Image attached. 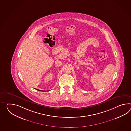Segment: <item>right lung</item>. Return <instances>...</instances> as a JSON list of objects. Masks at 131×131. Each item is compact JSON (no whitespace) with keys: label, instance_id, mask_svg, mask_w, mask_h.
<instances>
[{"label":"right lung","instance_id":"obj_1","mask_svg":"<svg viewBox=\"0 0 131 131\" xmlns=\"http://www.w3.org/2000/svg\"><path fill=\"white\" fill-rule=\"evenodd\" d=\"M36 89V90H37L38 91H43H43H45L40 90H38V89Z\"/></svg>","mask_w":131,"mask_h":131}]
</instances>
